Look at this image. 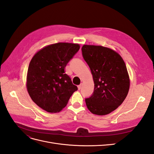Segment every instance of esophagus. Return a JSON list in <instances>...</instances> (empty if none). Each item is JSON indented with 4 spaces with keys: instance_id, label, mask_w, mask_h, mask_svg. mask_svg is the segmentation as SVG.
Here are the masks:
<instances>
[{
    "instance_id": "1",
    "label": "esophagus",
    "mask_w": 154,
    "mask_h": 154,
    "mask_svg": "<svg viewBox=\"0 0 154 154\" xmlns=\"http://www.w3.org/2000/svg\"><path fill=\"white\" fill-rule=\"evenodd\" d=\"M82 86V83H81V84H80V85H78V90H80V89H81Z\"/></svg>"
}]
</instances>
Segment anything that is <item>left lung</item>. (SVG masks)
I'll return each mask as SVG.
<instances>
[{
    "mask_svg": "<svg viewBox=\"0 0 154 154\" xmlns=\"http://www.w3.org/2000/svg\"><path fill=\"white\" fill-rule=\"evenodd\" d=\"M82 53L94 83L92 95L85 98L87 108L92 114H108L128 94L130 80L126 65L118 53L103 46L84 45Z\"/></svg>",
    "mask_w": 154,
    "mask_h": 154,
    "instance_id": "8db88e82",
    "label": "left lung"
}]
</instances>
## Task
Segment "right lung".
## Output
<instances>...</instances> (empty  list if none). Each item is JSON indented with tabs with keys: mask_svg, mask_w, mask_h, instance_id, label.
Wrapping results in <instances>:
<instances>
[{
	"mask_svg": "<svg viewBox=\"0 0 154 154\" xmlns=\"http://www.w3.org/2000/svg\"><path fill=\"white\" fill-rule=\"evenodd\" d=\"M79 49L78 44L60 42L42 49L31 60L27 89L32 100L48 112H60L78 90L64 69Z\"/></svg>",
	"mask_w": 154,
	"mask_h": 154,
	"instance_id": "right-lung-1",
	"label": "right lung"
}]
</instances>
